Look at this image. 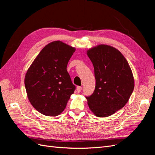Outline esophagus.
Here are the masks:
<instances>
[{
	"mask_svg": "<svg viewBox=\"0 0 155 155\" xmlns=\"http://www.w3.org/2000/svg\"><path fill=\"white\" fill-rule=\"evenodd\" d=\"M81 91H82V87H77L78 92H80Z\"/></svg>",
	"mask_w": 155,
	"mask_h": 155,
	"instance_id": "1",
	"label": "esophagus"
}]
</instances>
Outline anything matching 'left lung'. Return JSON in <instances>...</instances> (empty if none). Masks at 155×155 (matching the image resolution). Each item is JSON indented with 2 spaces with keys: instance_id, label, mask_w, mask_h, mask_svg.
<instances>
[{
  "instance_id": "8db88e82",
  "label": "left lung",
  "mask_w": 155,
  "mask_h": 155,
  "mask_svg": "<svg viewBox=\"0 0 155 155\" xmlns=\"http://www.w3.org/2000/svg\"><path fill=\"white\" fill-rule=\"evenodd\" d=\"M94 68L96 86L85 96L91 111L97 117L113 114L127 103L134 83L128 62L119 50L101 45L87 51Z\"/></svg>"
}]
</instances>
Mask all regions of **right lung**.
<instances>
[{
  "instance_id": "1",
  "label": "right lung",
  "mask_w": 155,
  "mask_h": 155,
  "mask_svg": "<svg viewBox=\"0 0 155 155\" xmlns=\"http://www.w3.org/2000/svg\"><path fill=\"white\" fill-rule=\"evenodd\" d=\"M76 49L57 41L45 46L26 74L28 97L40 113L48 116L60 114L67 106L76 86L67 67Z\"/></svg>"
}]
</instances>
